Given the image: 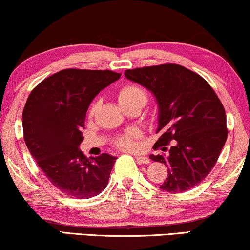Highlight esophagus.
<instances>
[{"instance_id": "obj_1", "label": "esophagus", "mask_w": 250, "mask_h": 250, "mask_svg": "<svg viewBox=\"0 0 250 250\" xmlns=\"http://www.w3.org/2000/svg\"><path fill=\"white\" fill-rule=\"evenodd\" d=\"M136 160H137L138 164H145V165H147L148 163H150V159H148L147 157H143V156H136Z\"/></svg>"}]
</instances>
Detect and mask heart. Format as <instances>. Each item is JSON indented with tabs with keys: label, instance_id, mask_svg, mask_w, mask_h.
Returning a JSON list of instances; mask_svg holds the SVG:
<instances>
[{
	"label": "heart",
	"instance_id": "1",
	"mask_svg": "<svg viewBox=\"0 0 250 250\" xmlns=\"http://www.w3.org/2000/svg\"><path fill=\"white\" fill-rule=\"evenodd\" d=\"M119 102L121 104L122 107L130 106V105H142L144 106L146 104L147 100V94L145 92L143 87H141L140 85L136 84H127L123 85V86L119 90L118 93ZM100 105L99 99H96L92 103V105L90 106L88 109V115L92 116L98 107ZM142 136V132L136 128L128 129L125 134L118 136L115 138L114 144L116 146L122 148L125 151H134L138 147V142L137 140Z\"/></svg>",
	"mask_w": 250,
	"mask_h": 250
}]
</instances>
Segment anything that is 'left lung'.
I'll list each match as a JSON object with an SVG mask.
<instances>
[{
    "label": "left lung",
    "instance_id": "8db88e82",
    "mask_svg": "<svg viewBox=\"0 0 250 250\" xmlns=\"http://www.w3.org/2000/svg\"><path fill=\"white\" fill-rule=\"evenodd\" d=\"M125 76L156 98L157 132L162 135L154 148L166 153L150 159L168 169L159 188L175 194L194 188L213 168L227 138L219 98L203 77L179 64L136 68Z\"/></svg>",
    "mask_w": 250,
    "mask_h": 250
}]
</instances>
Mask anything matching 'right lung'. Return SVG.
<instances>
[{
  "instance_id": "1",
  "label": "right lung",
  "mask_w": 250,
  "mask_h": 250,
  "mask_svg": "<svg viewBox=\"0 0 250 250\" xmlns=\"http://www.w3.org/2000/svg\"><path fill=\"white\" fill-rule=\"evenodd\" d=\"M120 77L110 70L64 69L38 84L27 98L24 141L49 182L65 195L91 198L108 183L116 158H86L80 144L91 102Z\"/></svg>"
}]
</instances>
